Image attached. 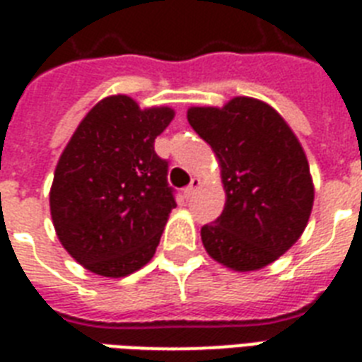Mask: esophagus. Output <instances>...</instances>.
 Here are the masks:
<instances>
[{
	"instance_id": "34e87169",
	"label": "esophagus",
	"mask_w": 362,
	"mask_h": 362,
	"mask_svg": "<svg viewBox=\"0 0 362 362\" xmlns=\"http://www.w3.org/2000/svg\"><path fill=\"white\" fill-rule=\"evenodd\" d=\"M201 184H203V182H201V178H197V176H193L192 182H189V186H187L186 189H184V197H186V199L192 197L193 193L197 192L199 187H201Z\"/></svg>"
}]
</instances>
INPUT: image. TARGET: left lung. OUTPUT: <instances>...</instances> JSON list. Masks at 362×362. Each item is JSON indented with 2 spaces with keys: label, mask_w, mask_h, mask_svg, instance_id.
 Segmentation results:
<instances>
[{
  "label": "left lung",
  "mask_w": 362,
  "mask_h": 362,
  "mask_svg": "<svg viewBox=\"0 0 362 362\" xmlns=\"http://www.w3.org/2000/svg\"><path fill=\"white\" fill-rule=\"evenodd\" d=\"M187 122L212 148L226 189L221 216L201 229L206 253L237 272L274 263L300 238L314 206L303 144L261 99L192 107Z\"/></svg>",
  "instance_id": "1"
}]
</instances>
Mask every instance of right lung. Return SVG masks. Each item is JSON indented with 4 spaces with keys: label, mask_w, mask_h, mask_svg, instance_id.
Listing matches in <instances>:
<instances>
[{
    "label": "right lung",
    "mask_w": 362,
    "mask_h": 362,
    "mask_svg": "<svg viewBox=\"0 0 362 362\" xmlns=\"http://www.w3.org/2000/svg\"><path fill=\"white\" fill-rule=\"evenodd\" d=\"M173 118L170 107L141 109L127 95H109L59 156L50 216L62 246L90 272L124 278L153 257L176 206L153 141Z\"/></svg>",
    "instance_id": "obj_1"
}]
</instances>
